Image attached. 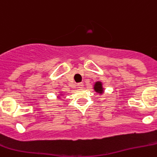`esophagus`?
<instances>
[{"mask_svg":"<svg viewBox=\"0 0 157 157\" xmlns=\"http://www.w3.org/2000/svg\"><path fill=\"white\" fill-rule=\"evenodd\" d=\"M77 87H78L79 88H83V83H77Z\"/></svg>","mask_w":157,"mask_h":157,"instance_id":"obj_1","label":"esophagus"}]
</instances>
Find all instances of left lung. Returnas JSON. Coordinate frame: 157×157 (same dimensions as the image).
Instances as JSON below:
<instances>
[{
    "instance_id": "8db88e82",
    "label": "left lung",
    "mask_w": 157,
    "mask_h": 157,
    "mask_svg": "<svg viewBox=\"0 0 157 157\" xmlns=\"http://www.w3.org/2000/svg\"><path fill=\"white\" fill-rule=\"evenodd\" d=\"M94 90L97 92L101 94L103 92V87H102V83L101 82H96L94 84Z\"/></svg>"
}]
</instances>
